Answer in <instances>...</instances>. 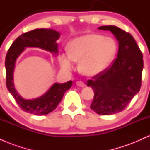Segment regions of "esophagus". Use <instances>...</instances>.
<instances>
[{
	"mask_svg": "<svg viewBox=\"0 0 150 150\" xmlns=\"http://www.w3.org/2000/svg\"><path fill=\"white\" fill-rule=\"evenodd\" d=\"M76 85L77 86H79V87H85V83H84L83 82H82V81H77V82H76Z\"/></svg>",
	"mask_w": 150,
	"mask_h": 150,
	"instance_id": "obj_1",
	"label": "esophagus"
}]
</instances>
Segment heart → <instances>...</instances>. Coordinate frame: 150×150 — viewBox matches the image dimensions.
Instances as JSON below:
<instances>
[{"label": "heart", "instance_id": "obj_1", "mask_svg": "<svg viewBox=\"0 0 150 150\" xmlns=\"http://www.w3.org/2000/svg\"><path fill=\"white\" fill-rule=\"evenodd\" d=\"M116 44L111 37L98 34H87L74 39L68 53L60 56L63 69L72 70L74 62L80 63V70L87 76H94L109 65L116 52Z\"/></svg>", "mask_w": 150, "mask_h": 150}]
</instances>
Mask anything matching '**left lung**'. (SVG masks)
Here are the masks:
<instances>
[{"label": "left lung", "mask_w": 150, "mask_h": 150, "mask_svg": "<svg viewBox=\"0 0 150 150\" xmlns=\"http://www.w3.org/2000/svg\"><path fill=\"white\" fill-rule=\"evenodd\" d=\"M118 42L117 58L104 71L87 81L94 97L90 108L100 115H111L124 110L141 87L143 57L135 39L116 26H101Z\"/></svg>", "instance_id": "left-lung-1"}]
</instances>
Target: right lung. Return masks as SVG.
<instances>
[{
	"mask_svg": "<svg viewBox=\"0 0 150 150\" xmlns=\"http://www.w3.org/2000/svg\"><path fill=\"white\" fill-rule=\"evenodd\" d=\"M60 36L59 32L51 29H36L25 32L17 38L7 53L5 62L7 88L19 106L25 112L37 116L48 114L56 109L65 92L73 85L72 81H68L63 84L55 83L44 95L32 100L22 98L15 88L13 73L15 63L24 50L27 47H36L58 54V44L56 41L59 39Z\"/></svg>",
	"mask_w": 150,
	"mask_h": 150,
	"instance_id": "obj_1",
	"label": "right lung"
}]
</instances>
